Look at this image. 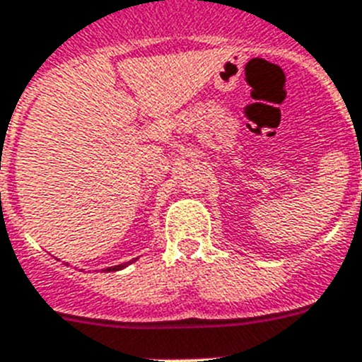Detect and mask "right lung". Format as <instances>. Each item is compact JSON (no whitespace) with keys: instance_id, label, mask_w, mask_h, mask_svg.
<instances>
[{"instance_id":"obj_1","label":"right lung","mask_w":362,"mask_h":362,"mask_svg":"<svg viewBox=\"0 0 362 362\" xmlns=\"http://www.w3.org/2000/svg\"><path fill=\"white\" fill-rule=\"evenodd\" d=\"M136 259H137V257H136ZM136 259H132V261H127V263L116 264V267H108V268H107V272H117V270H123V268L129 267L130 263H134V261H136Z\"/></svg>"}]
</instances>
